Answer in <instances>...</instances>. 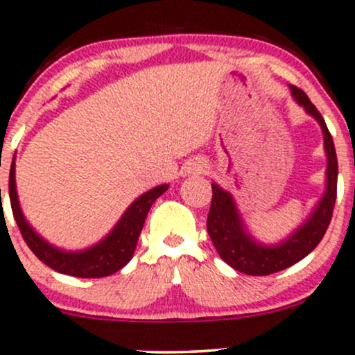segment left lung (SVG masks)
Segmentation results:
<instances>
[{
    "label": "left lung",
    "instance_id": "obj_1",
    "mask_svg": "<svg viewBox=\"0 0 355 355\" xmlns=\"http://www.w3.org/2000/svg\"><path fill=\"white\" fill-rule=\"evenodd\" d=\"M294 100L316 119L323 132L327 153V189L320 202L313 209L309 218L294 231L291 236L279 245H262L246 231L243 219L238 212L234 199L230 192L223 190L218 184H212V202L207 216V233L219 257L238 272L246 275H268L294 266L318 246L325 236L327 227L334 214L337 199L338 163L334 139L328 130L322 114L316 110L311 100L303 89L291 85Z\"/></svg>",
    "mask_w": 355,
    "mask_h": 355
}]
</instances>
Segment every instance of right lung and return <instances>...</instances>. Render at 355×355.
Segmentation results:
<instances>
[{
	"mask_svg": "<svg viewBox=\"0 0 355 355\" xmlns=\"http://www.w3.org/2000/svg\"><path fill=\"white\" fill-rule=\"evenodd\" d=\"M8 189L15 221L20 227L25 243L35 253L37 259L46 263L47 267L54 268L55 272H61V274L73 275V277L95 279L107 277V275H112L114 272L128 266L129 260L134 255V250H136L137 240H139L141 230H143L144 221H146L149 209L163 192H166L168 185H158V187L148 190L143 196L137 197L128 207V211L122 214V218L119 219L114 230L102 241L93 245L92 248L83 250V252H66V250L58 248V246L44 240L28 225L20 209V202H18L17 184H15V158L10 168Z\"/></svg>",
	"mask_w": 355,
	"mask_h": 355,
	"instance_id": "right-lung-1",
	"label": "right lung"
}]
</instances>
